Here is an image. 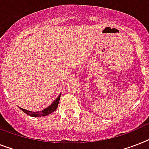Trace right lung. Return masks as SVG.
I'll use <instances>...</instances> for the list:
<instances>
[{
	"mask_svg": "<svg viewBox=\"0 0 149 149\" xmlns=\"http://www.w3.org/2000/svg\"><path fill=\"white\" fill-rule=\"evenodd\" d=\"M60 95H61V93L59 95L56 99L54 100V102H52L51 105H49L48 107L45 108L44 109H43L42 111H37V112H32V111H29V110L19 108L22 110L23 112H25L26 114H27L30 116L32 117H40V116H47V115L50 114L52 112H54V111H56V109H57L58 104H59V102H60Z\"/></svg>",
	"mask_w": 149,
	"mask_h": 149,
	"instance_id": "1",
	"label": "right lung"
}]
</instances>
